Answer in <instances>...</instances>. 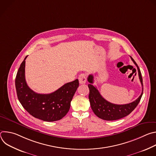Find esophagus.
<instances>
[{
	"label": "esophagus",
	"instance_id": "obj_1",
	"mask_svg": "<svg viewBox=\"0 0 156 156\" xmlns=\"http://www.w3.org/2000/svg\"><path fill=\"white\" fill-rule=\"evenodd\" d=\"M78 80H79L80 84H82L86 83V75L84 73L81 74L78 77Z\"/></svg>",
	"mask_w": 156,
	"mask_h": 156
}]
</instances>
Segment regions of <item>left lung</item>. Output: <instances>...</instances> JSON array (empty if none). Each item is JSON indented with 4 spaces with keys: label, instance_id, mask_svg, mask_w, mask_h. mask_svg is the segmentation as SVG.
I'll return each instance as SVG.
<instances>
[{
    "label": "left lung",
    "instance_id": "1",
    "mask_svg": "<svg viewBox=\"0 0 156 156\" xmlns=\"http://www.w3.org/2000/svg\"><path fill=\"white\" fill-rule=\"evenodd\" d=\"M131 57V59L137 66L139 78L142 85V93L140 97L131 103L126 104H115L106 101L100 94L96 87L94 86L93 83L94 77L93 75H90L87 78V81L90 84H88V87L90 89V94H89V99H90V105L93 112L99 118L104 120H116L123 118L129 115L132 111L134 110L138 104H139L141 98L143 95V78L141 73V71L137 63L133 58Z\"/></svg>",
    "mask_w": 156,
    "mask_h": 156
}]
</instances>
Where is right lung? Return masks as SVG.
<instances>
[{
	"label": "right lung",
	"mask_w": 156,
	"mask_h": 156,
	"mask_svg": "<svg viewBox=\"0 0 156 156\" xmlns=\"http://www.w3.org/2000/svg\"><path fill=\"white\" fill-rule=\"evenodd\" d=\"M20 65L15 78L18 99L27 112L34 117L46 122L62 119L68 113L73 97L79 86L78 80L65 84L51 94H38L28 86L25 75V60Z\"/></svg>",
	"instance_id": "add662e5"
}]
</instances>
